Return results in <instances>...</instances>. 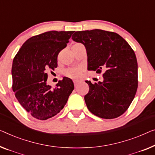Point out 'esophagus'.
Returning a JSON list of instances; mask_svg holds the SVG:
<instances>
[{
    "label": "esophagus",
    "instance_id": "obj_1",
    "mask_svg": "<svg viewBox=\"0 0 155 155\" xmlns=\"http://www.w3.org/2000/svg\"><path fill=\"white\" fill-rule=\"evenodd\" d=\"M78 81H74V86L75 87L77 86V85H78Z\"/></svg>",
    "mask_w": 155,
    "mask_h": 155
}]
</instances>
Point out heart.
Returning <instances> with one entry per match:
<instances>
[{
	"instance_id": "b5f03b06",
	"label": "heart",
	"mask_w": 155,
	"mask_h": 155,
	"mask_svg": "<svg viewBox=\"0 0 155 155\" xmlns=\"http://www.w3.org/2000/svg\"><path fill=\"white\" fill-rule=\"evenodd\" d=\"M82 69L81 68H72L68 69L65 71V75L72 79H78L81 77Z\"/></svg>"
}]
</instances>
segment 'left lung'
<instances>
[{"label":"left lung","mask_w":155,"mask_h":155,"mask_svg":"<svg viewBox=\"0 0 155 155\" xmlns=\"http://www.w3.org/2000/svg\"><path fill=\"white\" fill-rule=\"evenodd\" d=\"M71 39L86 48L87 70L103 74L104 81H86L89 92L84 97L88 110L104 119L120 116L128 109L138 87L135 53L118 34L100 29L74 32Z\"/></svg>","instance_id":"8db88e82"}]
</instances>
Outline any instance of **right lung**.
<instances>
[{
    "label": "right lung",
    "instance_id": "obj_1",
    "mask_svg": "<svg viewBox=\"0 0 155 155\" xmlns=\"http://www.w3.org/2000/svg\"><path fill=\"white\" fill-rule=\"evenodd\" d=\"M74 31H48L25 41L12 67V90L22 107L35 118L45 120L64 108L74 86L64 77L52 88L47 71L58 66V55L66 47Z\"/></svg>",
    "mask_w": 155,
    "mask_h": 155
}]
</instances>
